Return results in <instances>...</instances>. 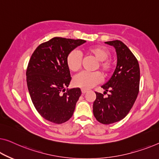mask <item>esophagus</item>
Returning <instances> with one entry per match:
<instances>
[{"label": "esophagus", "mask_w": 159, "mask_h": 159, "mask_svg": "<svg viewBox=\"0 0 159 159\" xmlns=\"http://www.w3.org/2000/svg\"><path fill=\"white\" fill-rule=\"evenodd\" d=\"M81 92H82L83 94H84V93H86V92H87V90H86V89H81Z\"/></svg>", "instance_id": "34e87169"}]
</instances>
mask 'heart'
<instances>
[{
  "instance_id": "obj_1",
  "label": "heart",
  "mask_w": 159,
  "mask_h": 159,
  "mask_svg": "<svg viewBox=\"0 0 159 159\" xmlns=\"http://www.w3.org/2000/svg\"><path fill=\"white\" fill-rule=\"evenodd\" d=\"M86 55L93 57L97 61L95 69H100L104 75L107 76L113 71V63L108 58L110 51L103 46H92L84 49ZM66 65L68 69L72 72H77L80 69L82 65V58L79 52L72 51L66 57ZM102 80L99 72L80 73L73 79V83L75 86L83 89H89L99 84Z\"/></svg>"
}]
</instances>
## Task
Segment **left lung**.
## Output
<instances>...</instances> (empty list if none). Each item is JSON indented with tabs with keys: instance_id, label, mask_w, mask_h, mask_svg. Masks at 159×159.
<instances>
[{
	"instance_id": "8db88e82",
	"label": "left lung",
	"mask_w": 159,
	"mask_h": 159,
	"mask_svg": "<svg viewBox=\"0 0 159 159\" xmlns=\"http://www.w3.org/2000/svg\"><path fill=\"white\" fill-rule=\"evenodd\" d=\"M114 46L117 54V65L110 80L101 87L108 91L107 98L103 94L95 92L93 102L95 118L103 124L118 122L126 116L134 106L139 91L140 68L138 60L122 41H107Z\"/></svg>"
}]
</instances>
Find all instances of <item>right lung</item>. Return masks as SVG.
I'll list each match as a JSON object with an SVG mask.
<instances>
[{"label":"right lung","mask_w":159,"mask_h":159,"mask_svg":"<svg viewBox=\"0 0 159 159\" xmlns=\"http://www.w3.org/2000/svg\"><path fill=\"white\" fill-rule=\"evenodd\" d=\"M86 42L82 39L55 37L37 47L26 70V81L30 98L43 118L57 124L72 117L81 95L79 88L66 91L71 77L66 57Z\"/></svg>","instance_id":"add662e5"}]
</instances>
